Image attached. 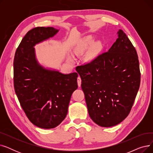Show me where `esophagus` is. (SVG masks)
I'll return each mask as SVG.
<instances>
[{"mask_svg": "<svg viewBox=\"0 0 153 153\" xmlns=\"http://www.w3.org/2000/svg\"><path fill=\"white\" fill-rule=\"evenodd\" d=\"M77 84H78V86L79 87H81V78L80 76H79L77 77Z\"/></svg>", "mask_w": 153, "mask_h": 153, "instance_id": "1", "label": "esophagus"}]
</instances>
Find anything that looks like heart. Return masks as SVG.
I'll list each match as a JSON object with an SVG mask.
<instances>
[{"instance_id":"heart-1","label":"heart","mask_w":153,"mask_h":153,"mask_svg":"<svg viewBox=\"0 0 153 153\" xmlns=\"http://www.w3.org/2000/svg\"><path fill=\"white\" fill-rule=\"evenodd\" d=\"M91 42H92V38L91 36L85 37L82 39L81 45H80L79 46H77L75 49V53H79L80 51H81L83 50V48H85L88 45H89ZM69 61H72V59L70 58Z\"/></svg>"}]
</instances>
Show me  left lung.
I'll use <instances>...</instances> for the list:
<instances>
[{
  "instance_id": "1",
  "label": "left lung",
  "mask_w": 153,
  "mask_h": 153,
  "mask_svg": "<svg viewBox=\"0 0 153 153\" xmlns=\"http://www.w3.org/2000/svg\"><path fill=\"white\" fill-rule=\"evenodd\" d=\"M117 34L108 52L76 68L89 116L103 127L115 126L126 118L140 85L137 53L122 30Z\"/></svg>"
}]
</instances>
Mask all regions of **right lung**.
<instances>
[{"instance_id": "obj_1", "label": "right lung", "mask_w": 153, "mask_h": 153, "mask_svg": "<svg viewBox=\"0 0 153 153\" xmlns=\"http://www.w3.org/2000/svg\"><path fill=\"white\" fill-rule=\"evenodd\" d=\"M53 27H36L27 32L16 50L14 89L20 105L35 126L50 129L66 118L72 94L78 87L77 72L64 74L38 62L34 46L58 32Z\"/></svg>"}]
</instances>
